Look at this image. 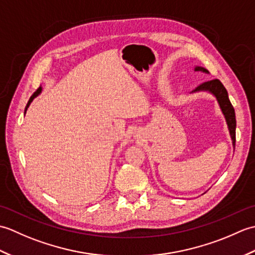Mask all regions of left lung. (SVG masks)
<instances>
[{
    "label": "left lung",
    "mask_w": 255,
    "mask_h": 255,
    "mask_svg": "<svg viewBox=\"0 0 255 255\" xmlns=\"http://www.w3.org/2000/svg\"><path fill=\"white\" fill-rule=\"evenodd\" d=\"M195 71H202V72H208V70L204 68L196 67L195 68ZM196 91H208L210 93H213L216 97H217V101L220 105L221 111H223L224 115L226 117L227 124H228L230 136L232 139V143H234V147H236V114H235V108L232 106L231 102L228 97V92H227L224 84L220 82L218 79L209 80L199 84L194 92Z\"/></svg>",
    "instance_id": "left-lung-1"
}]
</instances>
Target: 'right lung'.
Listing matches in <instances>:
<instances>
[{
	"label": "right lung",
	"mask_w": 255,
	"mask_h": 255,
	"mask_svg": "<svg viewBox=\"0 0 255 255\" xmlns=\"http://www.w3.org/2000/svg\"><path fill=\"white\" fill-rule=\"evenodd\" d=\"M40 92H41V88H38L37 89V91L35 92V93L34 94H32L31 96H30V99H29V101H28V103H27V105H26V107H25V113H26V111H27V108H28V106H29V104H30V103L32 102V100H34L35 99V97L38 95V94H39L40 93Z\"/></svg>",
	"instance_id": "1"
}]
</instances>
